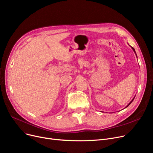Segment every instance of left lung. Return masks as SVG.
I'll return each instance as SVG.
<instances>
[{
	"mask_svg": "<svg viewBox=\"0 0 153 153\" xmlns=\"http://www.w3.org/2000/svg\"><path fill=\"white\" fill-rule=\"evenodd\" d=\"M131 48H132V50H133V51L134 52V53H135V54H136V57L137 58V54H136V51H135V49H134L133 48H132V47H131ZM134 97H135V96L134 97V98H133V99H132V100H131V102H129V104H128L127 105H126V108H127V107H128V106H129V105L131 104V102H132V101H133V100H134Z\"/></svg>",
	"mask_w": 153,
	"mask_h": 153,
	"instance_id": "1",
	"label": "left lung"
}]
</instances>
